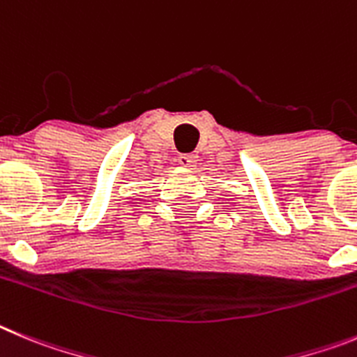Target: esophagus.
Segmentation results:
<instances>
[{
  "instance_id": "1",
  "label": "esophagus",
  "mask_w": 357,
  "mask_h": 357,
  "mask_svg": "<svg viewBox=\"0 0 357 357\" xmlns=\"http://www.w3.org/2000/svg\"><path fill=\"white\" fill-rule=\"evenodd\" d=\"M178 162L179 165L186 167V169H195L197 167V162H199V156L197 155H179L178 156Z\"/></svg>"
}]
</instances>
